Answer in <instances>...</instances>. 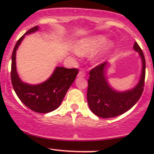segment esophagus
I'll list each match as a JSON object with an SVG mask.
<instances>
[{
	"instance_id": "34e87169",
	"label": "esophagus",
	"mask_w": 154,
	"mask_h": 154,
	"mask_svg": "<svg viewBox=\"0 0 154 154\" xmlns=\"http://www.w3.org/2000/svg\"><path fill=\"white\" fill-rule=\"evenodd\" d=\"M85 76H86V73L83 71H80V72L78 73V74H77V77H84Z\"/></svg>"
}]
</instances>
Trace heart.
Returning a JSON list of instances; mask_svg holds the SVG:
<instances>
[{"label":"heart","mask_w":154,"mask_h":154,"mask_svg":"<svg viewBox=\"0 0 154 154\" xmlns=\"http://www.w3.org/2000/svg\"><path fill=\"white\" fill-rule=\"evenodd\" d=\"M113 47V43L110 41L107 42L106 36L97 35L79 40L76 45V51L79 54L94 53L91 56V60L95 64H98L106 60Z\"/></svg>","instance_id":"obj_1"}]
</instances>
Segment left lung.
Returning <instances> with one entry per match:
<instances>
[{"instance_id":"1","label":"left lung","mask_w":154,"mask_h":154,"mask_svg":"<svg viewBox=\"0 0 154 154\" xmlns=\"http://www.w3.org/2000/svg\"><path fill=\"white\" fill-rule=\"evenodd\" d=\"M133 48L142 59V68L140 80L132 89L118 91L109 86L106 77L107 62L90 71L87 100L91 111L98 117L109 119L120 116L134 106L142 96L145 78V59L137 42L134 43Z\"/></svg>"}]
</instances>
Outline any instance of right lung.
Returning a JSON list of instances; mask_svg holds the SVG:
<instances>
[{
    "mask_svg": "<svg viewBox=\"0 0 154 154\" xmlns=\"http://www.w3.org/2000/svg\"><path fill=\"white\" fill-rule=\"evenodd\" d=\"M38 28L35 26L29 29L15 44L12 54L11 81L17 96L26 106L35 112L48 113L60 106L68 88L74 83L78 70L57 66L46 81L37 85L27 84L19 78L15 63L16 51L24 35L36 32Z\"/></svg>",
    "mask_w": 154,
    "mask_h": 154,
    "instance_id": "obj_1",
    "label": "right lung"
}]
</instances>
